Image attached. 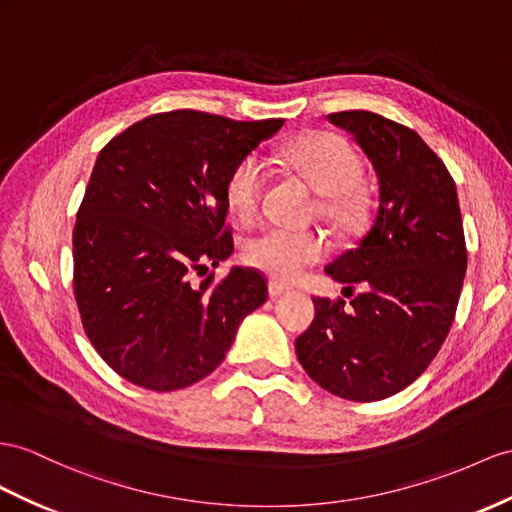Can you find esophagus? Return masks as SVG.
<instances>
[{"label": "esophagus", "instance_id": "esophagus-1", "mask_svg": "<svg viewBox=\"0 0 512 512\" xmlns=\"http://www.w3.org/2000/svg\"><path fill=\"white\" fill-rule=\"evenodd\" d=\"M290 292V287H285V285H281V283H277V281H272L270 285H268V294L272 296V298H279V296H283V294H287Z\"/></svg>", "mask_w": 512, "mask_h": 512}]
</instances>
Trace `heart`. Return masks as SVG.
Here are the masks:
<instances>
[{"mask_svg":"<svg viewBox=\"0 0 512 512\" xmlns=\"http://www.w3.org/2000/svg\"><path fill=\"white\" fill-rule=\"evenodd\" d=\"M283 164L322 194L320 212L337 222L352 225L363 212L359 179L361 157L355 147L331 131H316L290 142L283 151ZM270 179L266 160L248 153L235 164L227 181V203L240 220H253L259 214L261 199ZM329 246L318 231H294L268 227L244 242V259L270 279L292 283L309 266L324 259Z\"/></svg>","mask_w":512,"mask_h":512,"instance_id":"obj_1","label":"heart"}]
</instances>
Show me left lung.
Here are the masks:
<instances>
[{
  "mask_svg": "<svg viewBox=\"0 0 512 512\" xmlns=\"http://www.w3.org/2000/svg\"><path fill=\"white\" fill-rule=\"evenodd\" d=\"M350 131L378 177L374 220L326 274L344 298H313L296 339L305 372L333 396L374 402L409 387L450 333L467 248L454 179L413 129L365 110L326 116Z\"/></svg>",
  "mask_w": 512,
  "mask_h": 512,
  "instance_id": "8db88e82",
  "label": "left lung"
}]
</instances>
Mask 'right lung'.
Listing matches in <instances>:
<instances>
[{"instance_id":"add662e5","label":"right lung","mask_w":512,"mask_h":512,"mask_svg":"<svg viewBox=\"0 0 512 512\" xmlns=\"http://www.w3.org/2000/svg\"><path fill=\"white\" fill-rule=\"evenodd\" d=\"M285 121L173 110L101 149L73 229V292L90 344L129 383L183 389L212 374L240 322L266 303L264 274H194L233 253L231 170Z\"/></svg>"}]
</instances>
